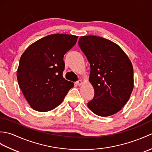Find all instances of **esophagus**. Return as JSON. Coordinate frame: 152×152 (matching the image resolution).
<instances>
[{"mask_svg": "<svg viewBox=\"0 0 152 152\" xmlns=\"http://www.w3.org/2000/svg\"><path fill=\"white\" fill-rule=\"evenodd\" d=\"M82 83H83L82 80H78V82H76V84L78 86H81Z\"/></svg>", "mask_w": 152, "mask_h": 152, "instance_id": "1", "label": "esophagus"}]
</instances>
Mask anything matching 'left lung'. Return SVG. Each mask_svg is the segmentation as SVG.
<instances>
[{"instance_id":"obj_1","label":"left lung","mask_w":152,"mask_h":152,"mask_svg":"<svg viewBox=\"0 0 152 152\" xmlns=\"http://www.w3.org/2000/svg\"><path fill=\"white\" fill-rule=\"evenodd\" d=\"M78 44L90 64L89 81L95 90L88 108L102 117L121 110L134 87L133 67L118 44L102 37L82 36Z\"/></svg>"}]
</instances>
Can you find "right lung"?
Returning <instances> with one entry per match:
<instances>
[{"instance_id": "add662e5", "label": "right lung", "mask_w": 152, "mask_h": 152, "mask_svg": "<svg viewBox=\"0 0 152 152\" xmlns=\"http://www.w3.org/2000/svg\"><path fill=\"white\" fill-rule=\"evenodd\" d=\"M78 37L53 34L31 44L19 60L17 78L19 88L32 108L50 111L64 100L74 83L63 77L64 55Z\"/></svg>"}]
</instances>
